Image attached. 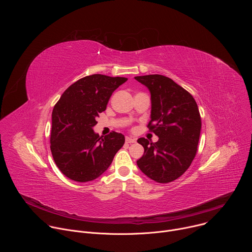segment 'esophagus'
<instances>
[{
  "instance_id": "esophagus-1",
  "label": "esophagus",
  "mask_w": 252,
  "mask_h": 252,
  "mask_svg": "<svg viewBox=\"0 0 252 252\" xmlns=\"http://www.w3.org/2000/svg\"><path fill=\"white\" fill-rule=\"evenodd\" d=\"M126 141L127 143H132V142H135V138H132V137H130V136H126Z\"/></svg>"
}]
</instances>
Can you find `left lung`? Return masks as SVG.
I'll return each instance as SVG.
<instances>
[{"instance_id":"left-lung-1","label":"left lung","mask_w":252,"mask_h":252,"mask_svg":"<svg viewBox=\"0 0 252 252\" xmlns=\"http://www.w3.org/2000/svg\"><path fill=\"white\" fill-rule=\"evenodd\" d=\"M151 93L149 128L157 142L145 137L137 142L145 154L136 161L139 169L159 184L173 182L191 164L200 135L201 120L193 96L171 79L161 75L134 77Z\"/></svg>"}]
</instances>
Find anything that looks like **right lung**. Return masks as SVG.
Wrapping results in <instances>:
<instances>
[{"instance_id": "obj_1", "label": "right lung", "mask_w": 252, "mask_h": 252, "mask_svg": "<svg viewBox=\"0 0 252 252\" xmlns=\"http://www.w3.org/2000/svg\"><path fill=\"white\" fill-rule=\"evenodd\" d=\"M126 78L92 75L69 86L52 114L51 151L60 170L71 181L86 183L100 176L125 143L116 131L99 136L94 131L98 114Z\"/></svg>"}]
</instances>
